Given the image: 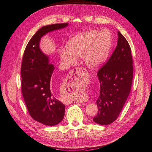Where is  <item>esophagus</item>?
Wrapping results in <instances>:
<instances>
[{
	"label": "esophagus",
	"mask_w": 152,
	"mask_h": 152,
	"mask_svg": "<svg viewBox=\"0 0 152 152\" xmlns=\"http://www.w3.org/2000/svg\"><path fill=\"white\" fill-rule=\"evenodd\" d=\"M86 73V69L83 67H76V69H73L71 73L69 78H71L72 80H74L76 82L79 81L80 79L84 76V75ZM66 104H69L72 103V101L70 100H67L66 102Z\"/></svg>",
	"instance_id": "obj_1"
}]
</instances>
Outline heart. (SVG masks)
I'll return each instance as SVG.
<instances>
[{"label": "heart", "instance_id": "heart-1", "mask_svg": "<svg viewBox=\"0 0 152 152\" xmlns=\"http://www.w3.org/2000/svg\"><path fill=\"white\" fill-rule=\"evenodd\" d=\"M112 39L107 30H91L83 32L72 38L67 44V48H61L59 55L66 66L76 62L75 57H84L89 67L96 68L107 59L112 47Z\"/></svg>", "mask_w": 152, "mask_h": 152}]
</instances>
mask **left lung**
<instances>
[{
  "label": "left lung",
  "instance_id": "obj_1",
  "mask_svg": "<svg viewBox=\"0 0 152 152\" xmlns=\"http://www.w3.org/2000/svg\"><path fill=\"white\" fill-rule=\"evenodd\" d=\"M117 34L115 49L97 72L100 89L96 100L99 111L94 121L101 125L111 124L117 118L128 99L133 81L131 47L119 31Z\"/></svg>",
  "mask_w": 152,
  "mask_h": 152
}]
</instances>
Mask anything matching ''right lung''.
<instances>
[{"label":"right lung","mask_w":152,"mask_h":152,"mask_svg":"<svg viewBox=\"0 0 152 152\" xmlns=\"http://www.w3.org/2000/svg\"><path fill=\"white\" fill-rule=\"evenodd\" d=\"M68 23L43 26L29 41L24 50L21 67V91L32 118L47 126H56L63 119L65 105L58 100L50 88L55 67L41 51V38L48 32L66 27Z\"/></svg>","instance_id":"1"}]
</instances>
